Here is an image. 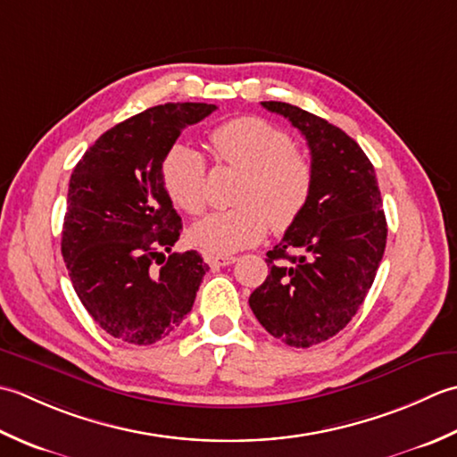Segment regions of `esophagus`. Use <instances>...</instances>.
<instances>
[{"mask_svg":"<svg viewBox=\"0 0 457 457\" xmlns=\"http://www.w3.org/2000/svg\"><path fill=\"white\" fill-rule=\"evenodd\" d=\"M204 262L211 268H220V266H230L237 262L235 256H215V254H204Z\"/></svg>","mask_w":457,"mask_h":457,"instance_id":"34e87169","label":"esophagus"}]
</instances>
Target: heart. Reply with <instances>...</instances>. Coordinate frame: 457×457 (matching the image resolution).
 <instances>
[{
  "mask_svg": "<svg viewBox=\"0 0 457 457\" xmlns=\"http://www.w3.org/2000/svg\"><path fill=\"white\" fill-rule=\"evenodd\" d=\"M217 162L245 171L237 209L215 212L189 232L204 253L228 254L264 238L268 225L282 232L302 217L313 191V170L295 152L292 137L262 118L242 116L209 134ZM162 183L170 199L189 215L207 207V165L187 145H175L162 165Z\"/></svg>",
  "mask_w": 457,
  "mask_h": 457,
  "instance_id": "1",
  "label": "heart"
}]
</instances>
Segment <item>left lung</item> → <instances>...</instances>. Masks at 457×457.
I'll list each match as a JSON object with an SVG mask.
<instances>
[{
  "instance_id": "8db88e82",
  "label": "left lung",
  "mask_w": 457,
  "mask_h": 457,
  "mask_svg": "<svg viewBox=\"0 0 457 457\" xmlns=\"http://www.w3.org/2000/svg\"><path fill=\"white\" fill-rule=\"evenodd\" d=\"M292 122L312 154L313 191L302 217L268 250L270 274L250 294L262 328L305 349L337 335L375 282L386 219L375 167L355 139L286 102H262Z\"/></svg>"
}]
</instances>
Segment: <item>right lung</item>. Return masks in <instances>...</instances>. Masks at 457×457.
Here are the masks:
<instances>
[{
  "mask_svg": "<svg viewBox=\"0 0 457 457\" xmlns=\"http://www.w3.org/2000/svg\"><path fill=\"white\" fill-rule=\"evenodd\" d=\"M215 110L204 102L147 108L102 134L71 175L61 253L82 305L120 341L165 339L209 272L197 250H171L183 225L162 165L181 129Z\"/></svg>",
  "mask_w": 457,
  "mask_h": 457,
  "instance_id": "1",
  "label": "right lung"
}]
</instances>
